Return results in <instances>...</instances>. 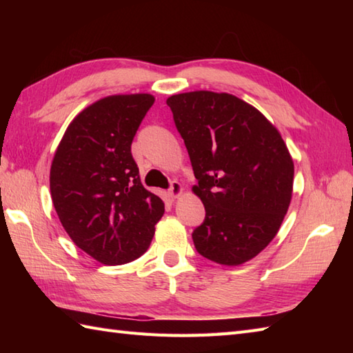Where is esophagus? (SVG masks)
<instances>
[{"label":"esophagus","mask_w":353,"mask_h":353,"mask_svg":"<svg viewBox=\"0 0 353 353\" xmlns=\"http://www.w3.org/2000/svg\"><path fill=\"white\" fill-rule=\"evenodd\" d=\"M182 192H183L182 183L177 182V181H172V182H171V186H170V190H168V196H170L171 199H176V197L181 196Z\"/></svg>","instance_id":"34e87169"}]
</instances>
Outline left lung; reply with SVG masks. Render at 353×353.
<instances>
[{"instance_id": "obj_1", "label": "left lung", "mask_w": 353, "mask_h": 353, "mask_svg": "<svg viewBox=\"0 0 353 353\" xmlns=\"http://www.w3.org/2000/svg\"><path fill=\"white\" fill-rule=\"evenodd\" d=\"M167 104L206 211L194 245L216 264L241 265L272 243L288 211L294 163L287 144L256 108L232 94H176Z\"/></svg>"}]
</instances>
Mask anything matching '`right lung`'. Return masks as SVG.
I'll list each match as a JSON object with an SVG mask.
<instances>
[{
	"instance_id": "1",
	"label": "right lung",
	"mask_w": 353,
	"mask_h": 353,
	"mask_svg": "<svg viewBox=\"0 0 353 353\" xmlns=\"http://www.w3.org/2000/svg\"><path fill=\"white\" fill-rule=\"evenodd\" d=\"M154 97L109 95L70 123L50 170L52 205L79 249L104 265L145 253L163 201L144 188L132 141Z\"/></svg>"
}]
</instances>
